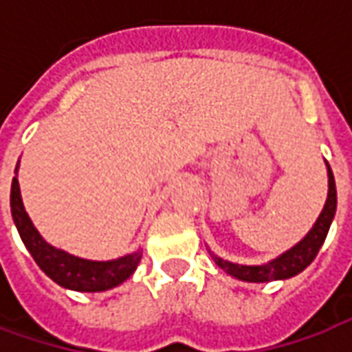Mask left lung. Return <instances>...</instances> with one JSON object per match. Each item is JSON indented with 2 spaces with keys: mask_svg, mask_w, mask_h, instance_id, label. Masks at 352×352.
<instances>
[{
  "mask_svg": "<svg viewBox=\"0 0 352 352\" xmlns=\"http://www.w3.org/2000/svg\"><path fill=\"white\" fill-rule=\"evenodd\" d=\"M326 168H328V198H326L324 209H322V213L318 214L317 222L313 224V228L307 232V236L303 237L300 243H296L292 249L283 252L275 260H270L267 264H234V262L214 256L211 252L214 264L219 265L221 270H224L228 275H232V277H236L239 280H247V283H270V280L288 279V277H294L298 273H302L315 260L318 249L324 243L330 224L333 221V214H336V206H338L336 181H333V173L330 166H328V162H326Z\"/></svg>",
  "mask_w": 352,
  "mask_h": 352,
  "instance_id": "left-lung-1",
  "label": "left lung"
}]
</instances>
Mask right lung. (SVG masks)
<instances>
[{
    "label": "right lung",
    "mask_w": 352,
    "mask_h": 352,
    "mask_svg": "<svg viewBox=\"0 0 352 352\" xmlns=\"http://www.w3.org/2000/svg\"><path fill=\"white\" fill-rule=\"evenodd\" d=\"M16 171H19V166L14 169V173ZM11 213L20 237L30 254L34 256L35 264L60 287L77 290V292H103L109 288L118 287L139 265L141 251L131 252L116 260L98 262V260L73 256L69 252L47 243L41 234L35 230L34 222L30 221L24 209L16 177H12L11 184Z\"/></svg>",
    "instance_id": "right-lung-1"
}]
</instances>
